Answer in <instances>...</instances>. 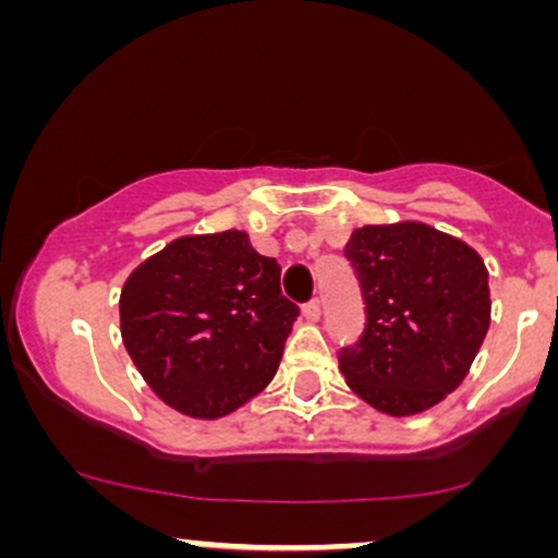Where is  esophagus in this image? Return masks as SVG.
I'll list each match as a JSON object with an SVG mask.
<instances>
[{
	"label": "esophagus",
	"instance_id": "34e87169",
	"mask_svg": "<svg viewBox=\"0 0 558 558\" xmlns=\"http://www.w3.org/2000/svg\"><path fill=\"white\" fill-rule=\"evenodd\" d=\"M304 317L310 319V323H317L319 319V315H323V306H319V299H312V301H306L304 304Z\"/></svg>",
	"mask_w": 558,
	"mask_h": 558
}]
</instances>
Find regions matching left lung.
I'll use <instances>...</instances> for the list:
<instances>
[{
	"mask_svg": "<svg viewBox=\"0 0 558 558\" xmlns=\"http://www.w3.org/2000/svg\"><path fill=\"white\" fill-rule=\"evenodd\" d=\"M343 254L367 315L356 343L338 349L345 383L393 417L425 412L464 380L488 332L483 259L422 222L354 230Z\"/></svg>",
	"mask_w": 558,
	"mask_h": 558,
	"instance_id": "obj_1",
	"label": "left lung"
}]
</instances>
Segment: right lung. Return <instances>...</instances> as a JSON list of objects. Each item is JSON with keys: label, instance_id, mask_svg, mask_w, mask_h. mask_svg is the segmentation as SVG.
I'll return each mask as SVG.
<instances>
[{"label": "right lung", "instance_id": "obj_1", "mask_svg": "<svg viewBox=\"0 0 558 558\" xmlns=\"http://www.w3.org/2000/svg\"><path fill=\"white\" fill-rule=\"evenodd\" d=\"M296 317L280 265L241 230L172 241L120 293L138 373L168 407L202 420L233 412L272 380Z\"/></svg>", "mask_w": 558, "mask_h": 558}]
</instances>
